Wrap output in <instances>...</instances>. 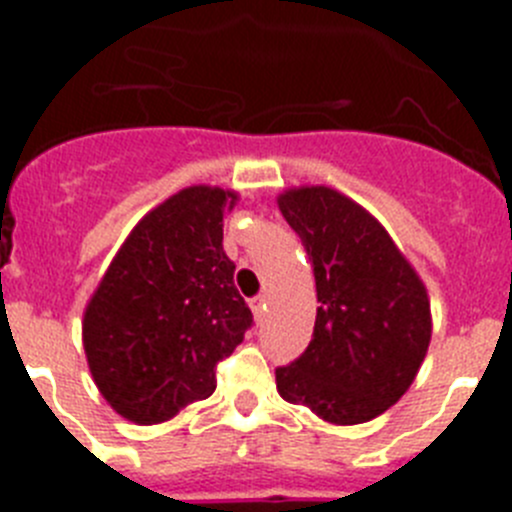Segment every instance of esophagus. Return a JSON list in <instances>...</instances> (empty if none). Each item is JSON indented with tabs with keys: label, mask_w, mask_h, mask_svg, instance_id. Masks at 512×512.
<instances>
[{
	"label": "esophagus",
	"mask_w": 512,
	"mask_h": 512,
	"mask_svg": "<svg viewBox=\"0 0 512 512\" xmlns=\"http://www.w3.org/2000/svg\"><path fill=\"white\" fill-rule=\"evenodd\" d=\"M248 305H251V310H253V318H256V320L264 318V310H266V297L264 295L253 297V300L248 302Z\"/></svg>",
	"instance_id": "esophagus-1"
}]
</instances>
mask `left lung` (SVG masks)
Instances as JSON below:
<instances>
[{
    "mask_svg": "<svg viewBox=\"0 0 512 512\" xmlns=\"http://www.w3.org/2000/svg\"><path fill=\"white\" fill-rule=\"evenodd\" d=\"M310 256L318 315L305 354L277 369V392L333 425L390 410L410 390L431 343V300L377 217L338 189L277 197Z\"/></svg>",
    "mask_w": 512,
    "mask_h": 512,
    "instance_id": "1",
    "label": "left lung"
}]
</instances>
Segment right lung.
Listing matches in <instances>:
<instances>
[{"label": "right lung", "mask_w": 512, "mask_h": 512, "mask_svg": "<svg viewBox=\"0 0 512 512\" xmlns=\"http://www.w3.org/2000/svg\"><path fill=\"white\" fill-rule=\"evenodd\" d=\"M233 189L194 184L153 207L125 238L84 310L97 390L130 423L171 420L215 392V366L253 315L223 251Z\"/></svg>", "instance_id": "obj_1"}]
</instances>
